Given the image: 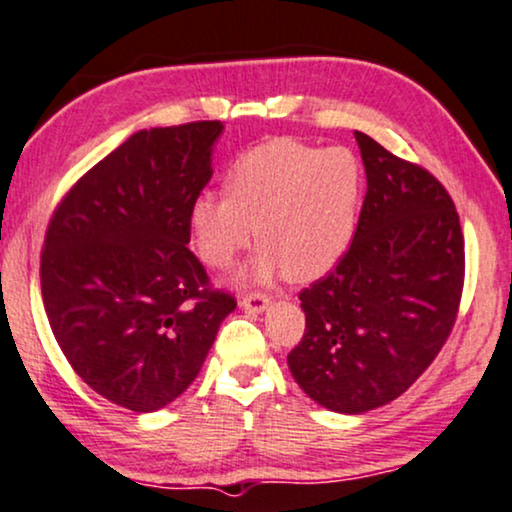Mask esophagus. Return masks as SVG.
Returning a JSON list of instances; mask_svg holds the SVG:
<instances>
[{"label": "esophagus", "mask_w": 512, "mask_h": 512, "mask_svg": "<svg viewBox=\"0 0 512 512\" xmlns=\"http://www.w3.org/2000/svg\"><path fill=\"white\" fill-rule=\"evenodd\" d=\"M268 304H270V299H268L266 294H261V292L246 294V296H242V301H239V306H242L244 311H251V313L266 311Z\"/></svg>", "instance_id": "1"}]
</instances>
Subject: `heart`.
I'll return each mask as SVG.
<instances>
[{"label":"heart","instance_id":"b5f03b06","mask_svg":"<svg viewBox=\"0 0 512 512\" xmlns=\"http://www.w3.org/2000/svg\"><path fill=\"white\" fill-rule=\"evenodd\" d=\"M363 166L346 147L275 137L246 149L225 175V197H199L189 235L206 266L225 270L256 239L249 277L313 280L337 266L356 230Z\"/></svg>","mask_w":512,"mask_h":512}]
</instances>
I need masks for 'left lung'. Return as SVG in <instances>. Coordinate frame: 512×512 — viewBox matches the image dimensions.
Listing matches in <instances>:
<instances>
[{"label": "left lung", "mask_w": 512, "mask_h": 512, "mask_svg": "<svg viewBox=\"0 0 512 512\" xmlns=\"http://www.w3.org/2000/svg\"><path fill=\"white\" fill-rule=\"evenodd\" d=\"M368 178L337 268L299 294L306 330L287 363L301 389L358 415L401 396L430 368L458 315L465 242L444 185L356 132Z\"/></svg>", "instance_id": "obj_1"}]
</instances>
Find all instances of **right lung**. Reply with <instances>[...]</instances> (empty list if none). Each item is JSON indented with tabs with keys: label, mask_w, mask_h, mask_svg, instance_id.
<instances>
[{
	"label": "right lung",
	"mask_w": 512,
	"mask_h": 512,
	"mask_svg": "<svg viewBox=\"0 0 512 512\" xmlns=\"http://www.w3.org/2000/svg\"><path fill=\"white\" fill-rule=\"evenodd\" d=\"M220 132V121L135 132L68 189L44 235L42 301L63 356L135 413L178 399L237 308L187 249Z\"/></svg>",
	"instance_id": "obj_1"
}]
</instances>
